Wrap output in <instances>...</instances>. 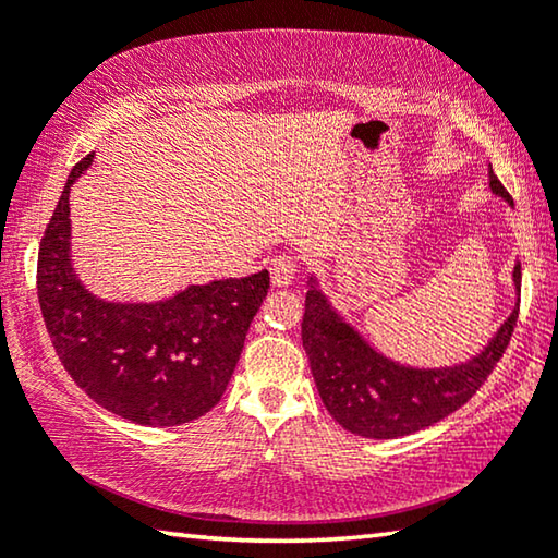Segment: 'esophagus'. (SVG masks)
<instances>
[{
    "instance_id": "1",
    "label": "esophagus",
    "mask_w": 558,
    "mask_h": 558,
    "mask_svg": "<svg viewBox=\"0 0 558 558\" xmlns=\"http://www.w3.org/2000/svg\"><path fill=\"white\" fill-rule=\"evenodd\" d=\"M298 258L290 256V253H280L270 260V278H272V286L278 288H286L292 286V280L298 276Z\"/></svg>"
}]
</instances>
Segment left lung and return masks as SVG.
I'll return each mask as SVG.
<instances>
[{"label": "left lung", "instance_id": "left-lung-1", "mask_svg": "<svg viewBox=\"0 0 558 558\" xmlns=\"http://www.w3.org/2000/svg\"><path fill=\"white\" fill-rule=\"evenodd\" d=\"M489 189L514 204L489 167ZM522 286V266H514ZM519 300L483 352L446 369H411L376 352L339 317L310 278L302 315V347L313 369L319 399L339 426L364 438H399L433 426L458 411L493 374L512 339Z\"/></svg>", "mask_w": 558, "mask_h": 558}]
</instances>
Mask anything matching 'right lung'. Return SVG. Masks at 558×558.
Masks as SVG:
<instances>
[{
    "label": "right lung",
    "mask_w": 558,
    "mask_h": 558,
    "mask_svg": "<svg viewBox=\"0 0 558 558\" xmlns=\"http://www.w3.org/2000/svg\"><path fill=\"white\" fill-rule=\"evenodd\" d=\"M71 169L39 245L36 288L46 332L93 401L143 426H179L221 401L245 335L270 288L268 270L192 286L162 302H106L81 286L69 256Z\"/></svg>",
    "instance_id": "obj_1"
}]
</instances>
